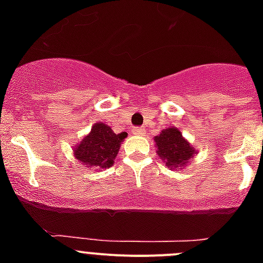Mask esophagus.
I'll use <instances>...</instances> for the list:
<instances>
[{
    "label": "esophagus",
    "mask_w": 263,
    "mask_h": 263,
    "mask_svg": "<svg viewBox=\"0 0 263 263\" xmlns=\"http://www.w3.org/2000/svg\"><path fill=\"white\" fill-rule=\"evenodd\" d=\"M132 133L136 134V136H143V134H146V130L143 127H134Z\"/></svg>",
    "instance_id": "1"
}]
</instances>
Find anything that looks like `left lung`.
Listing matches in <instances>:
<instances>
[{
	"mask_svg": "<svg viewBox=\"0 0 263 263\" xmlns=\"http://www.w3.org/2000/svg\"><path fill=\"white\" fill-rule=\"evenodd\" d=\"M154 139L158 155L160 159L164 160V164L168 168H183L187 166L188 160L194 158L195 148L176 127L171 126L162 130Z\"/></svg>",
	"mask_w": 263,
	"mask_h": 263,
	"instance_id": "1",
	"label": "left lung"
}]
</instances>
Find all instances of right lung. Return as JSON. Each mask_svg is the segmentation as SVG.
Masks as SVG:
<instances>
[{
    "instance_id": "right-lung-1",
    "label": "right lung",
    "mask_w": 263,
    "mask_h": 263,
    "mask_svg": "<svg viewBox=\"0 0 263 263\" xmlns=\"http://www.w3.org/2000/svg\"><path fill=\"white\" fill-rule=\"evenodd\" d=\"M125 132L116 134L104 122H96L88 136L75 146L73 154L81 164L93 170H104L113 166L120 152L121 142L126 138Z\"/></svg>"
}]
</instances>
